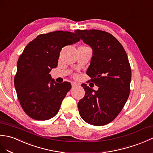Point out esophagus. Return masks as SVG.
Wrapping results in <instances>:
<instances>
[{
    "label": "esophagus",
    "mask_w": 153,
    "mask_h": 153,
    "mask_svg": "<svg viewBox=\"0 0 153 153\" xmlns=\"http://www.w3.org/2000/svg\"><path fill=\"white\" fill-rule=\"evenodd\" d=\"M79 85V84L76 83V82H72V87H76L77 86H78Z\"/></svg>",
    "instance_id": "1"
}]
</instances>
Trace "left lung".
Returning a JSON list of instances; mask_svg holds the SVG:
<instances>
[{
  "instance_id": "obj_1",
  "label": "left lung",
  "mask_w": 153,
  "mask_h": 153,
  "mask_svg": "<svg viewBox=\"0 0 153 153\" xmlns=\"http://www.w3.org/2000/svg\"><path fill=\"white\" fill-rule=\"evenodd\" d=\"M75 33L93 49L87 74L97 91L82 84L85 94L77 104L79 115L94 126L111 123L121 111L130 94V65L123 45L107 32L77 30Z\"/></svg>"
}]
</instances>
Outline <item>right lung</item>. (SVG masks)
I'll return each mask as SVG.
<instances>
[{
  "instance_id": "add662e5",
  "label": "right lung",
  "mask_w": 153,
  "mask_h": 153,
  "mask_svg": "<svg viewBox=\"0 0 153 153\" xmlns=\"http://www.w3.org/2000/svg\"><path fill=\"white\" fill-rule=\"evenodd\" d=\"M80 40L76 33L55 31L40 34L19 56L14 85L20 104L32 119L48 120L57 114L71 84L56 83L49 72L58 65L62 48Z\"/></svg>"
}]
</instances>
